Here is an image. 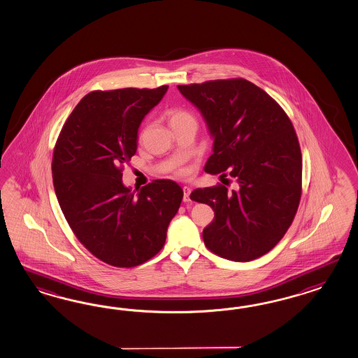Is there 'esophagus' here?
Listing matches in <instances>:
<instances>
[{"instance_id": "34e87169", "label": "esophagus", "mask_w": 358, "mask_h": 358, "mask_svg": "<svg viewBox=\"0 0 358 358\" xmlns=\"http://www.w3.org/2000/svg\"><path fill=\"white\" fill-rule=\"evenodd\" d=\"M182 190H184V202L185 203H189L190 202V193H192V190L187 186H184Z\"/></svg>"}]
</instances>
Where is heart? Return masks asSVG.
<instances>
[{"label": "heart", "instance_id": "1", "mask_svg": "<svg viewBox=\"0 0 358 358\" xmlns=\"http://www.w3.org/2000/svg\"><path fill=\"white\" fill-rule=\"evenodd\" d=\"M168 118H169L171 126L181 124V122H187V121H194V117L182 108H176V109L169 110Z\"/></svg>", "mask_w": 358, "mask_h": 358}]
</instances>
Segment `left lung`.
I'll return each instance as SVG.
<instances>
[{
	"label": "left lung",
	"instance_id": "1",
	"mask_svg": "<svg viewBox=\"0 0 358 358\" xmlns=\"http://www.w3.org/2000/svg\"><path fill=\"white\" fill-rule=\"evenodd\" d=\"M177 87L213 138L204 171L228 173L238 184L232 192L216 185L190 194L215 211L204 245L229 261L257 259L284 237L300 204L302 156L294 127L282 108L246 79Z\"/></svg>",
	"mask_w": 358,
	"mask_h": 358
}]
</instances>
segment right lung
<instances>
[{"label": "right lung", "instance_id": "obj_1", "mask_svg": "<svg viewBox=\"0 0 358 358\" xmlns=\"http://www.w3.org/2000/svg\"><path fill=\"white\" fill-rule=\"evenodd\" d=\"M166 90L90 92L55 145L53 186L65 219L88 252L115 267H136L163 249L184 196L171 180H155L138 193L122 184V165L136 155L139 125Z\"/></svg>", "mask_w": 358, "mask_h": 358}]
</instances>
